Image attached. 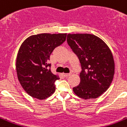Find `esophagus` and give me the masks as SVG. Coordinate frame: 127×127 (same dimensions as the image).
Instances as JSON below:
<instances>
[{
	"mask_svg": "<svg viewBox=\"0 0 127 127\" xmlns=\"http://www.w3.org/2000/svg\"><path fill=\"white\" fill-rule=\"evenodd\" d=\"M63 75L64 77H67L70 76V73H63Z\"/></svg>",
	"mask_w": 127,
	"mask_h": 127,
	"instance_id": "esophagus-1",
	"label": "esophagus"
}]
</instances>
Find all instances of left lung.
Here are the masks:
<instances>
[{"label": "left lung", "mask_w": 127, "mask_h": 127, "mask_svg": "<svg viewBox=\"0 0 127 127\" xmlns=\"http://www.w3.org/2000/svg\"><path fill=\"white\" fill-rule=\"evenodd\" d=\"M67 42L77 55L83 70L80 83L73 87V92L83 99L97 98L107 90L114 78L115 63L110 49L92 34L68 33Z\"/></svg>", "instance_id": "8db88e82"}]
</instances>
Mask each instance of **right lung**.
Returning a JSON list of instances; mask_svg holds the SVG:
<instances>
[{
	"label": "right lung",
	"mask_w": 127,
	"mask_h": 127,
	"mask_svg": "<svg viewBox=\"0 0 127 127\" xmlns=\"http://www.w3.org/2000/svg\"><path fill=\"white\" fill-rule=\"evenodd\" d=\"M66 33H40L30 36L21 45L16 59V71L22 88L31 97L42 100L55 92L57 74L48 64L52 52L66 40Z\"/></svg>",
	"instance_id": "1"
}]
</instances>
